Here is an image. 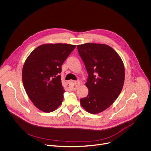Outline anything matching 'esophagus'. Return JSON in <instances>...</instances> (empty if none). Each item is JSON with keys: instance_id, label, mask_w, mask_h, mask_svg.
I'll return each mask as SVG.
<instances>
[{"instance_id": "obj_1", "label": "esophagus", "mask_w": 151, "mask_h": 151, "mask_svg": "<svg viewBox=\"0 0 151 151\" xmlns=\"http://www.w3.org/2000/svg\"><path fill=\"white\" fill-rule=\"evenodd\" d=\"M80 82L79 81H70L68 83V88L72 90H75L77 88L78 86L80 85Z\"/></svg>"}]
</instances>
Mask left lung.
Listing matches in <instances>:
<instances>
[{
  "mask_svg": "<svg viewBox=\"0 0 151 151\" xmlns=\"http://www.w3.org/2000/svg\"><path fill=\"white\" fill-rule=\"evenodd\" d=\"M88 74L86 86L89 93L80 100L89 113L96 114L108 108L117 99L125 81L124 63L108 45L85 43L77 46Z\"/></svg>",
  "mask_w": 151,
  "mask_h": 151,
  "instance_id": "left-lung-1",
  "label": "left lung"
}]
</instances>
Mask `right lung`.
<instances>
[{
  "label": "right lung",
  "instance_id": "1",
  "mask_svg": "<svg viewBox=\"0 0 151 151\" xmlns=\"http://www.w3.org/2000/svg\"><path fill=\"white\" fill-rule=\"evenodd\" d=\"M76 45L44 44L33 50L22 69L24 88L34 105L44 112L56 110L62 103L65 91L62 85L63 63Z\"/></svg>",
  "mask_w": 151,
  "mask_h": 151
}]
</instances>
